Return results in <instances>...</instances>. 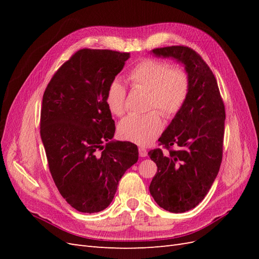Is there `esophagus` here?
<instances>
[{
  "label": "esophagus",
  "instance_id": "1",
  "mask_svg": "<svg viewBox=\"0 0 259 259\" xmlns=\"http://www.w3.org/2000/svg\"><path fill=\"white\" fill-rule=\"evenodd\" d=\"M138 150H139V155H140V156H147L148 152H147V150H146V149H145L144 147H139Z\"/></svg>",
  "mask_w": 259,
  "mask_h": 259
}]
</instances>
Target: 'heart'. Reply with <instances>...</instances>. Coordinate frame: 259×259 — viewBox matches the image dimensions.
I'll list each match as a JSON object with an SVG mask.
<instances>
[{
  "label": "heart",
  "instance_id": "b5f03b06",
  "mask_svg": "<svg viewBox=\"0 0 259 259\" xmlns=\"http://www.w3.org/2000/svg\"><path fill=\"white\" fill-rule=\"evenodd\" d=\"M127 81L133 89L148 91L147 108L159 109L166 117H173L182 110L189 95L190 80L186 70L160 59L139 61L128 72ZM126 95L123 83L119 80L110 82L106 92V104L111 113L117 116L124 114ZM162 130L163 121L158 110L131 114L119 124L122 138L142 146L151 144Z\"/></svg>",
  "mask_w": 259,
  "mask_h": 259
}]
</instances>
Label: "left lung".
I'll use <instances>...</instances> for the list:
<instances>
[{"instance_id":"1","label":"left lung","mask_w":259,"mask_h":259,"mask_svg":"<svg viewBox=\"0 0 259 259\" xmlns=\"http://www.w3.org/2000/svg\"><path fill=\"white\" fill-rule=\"evenodd\" d=\"M156 56L185 65L190 89L186 103L159 138L161 148L148 152L158 170L149 190L158 205L171 213L194 208L205 198L221 167L225 105L206 62L184 45L154 49ZM175 145L177 149H173Z\"/></svg>"}]
</instances>
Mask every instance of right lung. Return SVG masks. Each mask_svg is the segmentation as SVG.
Returning <instances> with one entry per match:
<instances>
[{"mask_svg": "<svg viewBox=\"0 0 259 259\" xmlns=\"http://www.w3.org/2000/svg\"><path fill=\"white\" fill-rule=\"evenodd\" d=\"M128 58L124 52L79 50L44 92L40 133L50 171L62 198L82 213L108 207L138 160L135 144L109 142L115 125L106 92Z\"/></svg>", "mask_w": 259, "mask_h": 259, "instance_id": "add662e5", "label": "right lung"}]
</instances>
